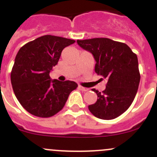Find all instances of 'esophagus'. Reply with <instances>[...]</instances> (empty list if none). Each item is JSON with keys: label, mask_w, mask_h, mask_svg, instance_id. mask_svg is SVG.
<instances>
[{"label": "esophagus", "mask_w": 157, "mask_h": 157, "mask_svg": "<svg viewBox=\"0 0 157 157\" xmlns=\"http://www.w3.org/2000/svg\"><path fill=\"white\" fill-rule=\"evenodd\" d=\"M78 88L81 90V91H87L88 90H89V89H87V88L82 87V86H79Z\"/></svg>", "instance_id": "esophagus-1"}]
</instances>
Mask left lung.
<instances>
[{
	"label": "left lung",
	"instance_id": "8db88e82",
	"mask_svg": "<svg viewBox=\"0 0 157 157\" xmlns=\"http://www.w3.org/2000/svg\"><path fill=\"white\" fill-rule=\"evenodd\" d=\"M77 42L93 55L95 72L108 80L102 93L92 89L97 100L89 105V111L102 120L117 118L130 107L137 92L140 81L137 56L124 43L105 37Z\"/></svg>",
	"mask_w": 157,
	"mask_h": 157
}]
</instances>
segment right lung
I'll return each instance as SVG.
<instances>
[{"mask_svg": "<svg viewBox=\"0 0 157 157\" xmlns=\"http://www.w3.org/2000/svg\"><path fill=\"white\" fill-rule=\"evenodd\" d=\"M75 42L48 35L20 48L11 72V82L17 100L29 113L43 118L54 116L77 89L74 81L52 80L49 76L63 48Z\"/></svg>", "mask_w": 157, "mask_h": 157, "instance_id": "obj_1", "label": "right lung"}]
</instances>
